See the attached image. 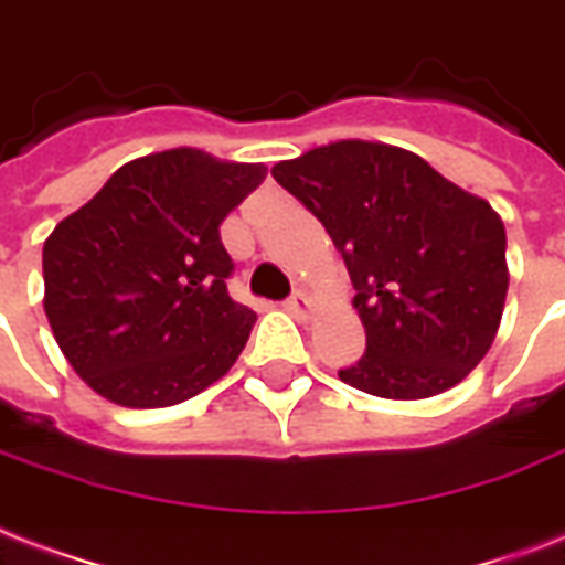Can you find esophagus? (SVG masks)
<instances>
[{
  "label": "esophagus",
  "mask_w": 565,
  "mask_h": 565,
  "mask_svg": "<svg viewBox=\"0 0 565 565\" xmlns=\"http://www.w3.org/2000/svg\"><path fill=\"white\" fill-rule=\"evenodd\" d=\"M286 309L295 315V318L306 321V318H309V312H312V303H309V297H306L303 291H295V295L286 300Z\"/></svg>",
  "instance_id": "obj_1"
}]
</instances>
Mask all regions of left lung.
<instances>
[{"label": "left lung", "instance_id": "obj_1", "mask_svg": "<svg viewBox=\"0 0 565 565\" xmlns=\"http://www.w3.org/2000/svg\"><path fill=\"white\" fill-rule=\"evenodd\" d=\"M270 177L323 223L356 288L365 353L348 386L422 401L487 356L504 315L507 233L498 212L409 150L335 141Z\"/></svg>", "mask_w": 565, "mask_h": 565}]
</instances>
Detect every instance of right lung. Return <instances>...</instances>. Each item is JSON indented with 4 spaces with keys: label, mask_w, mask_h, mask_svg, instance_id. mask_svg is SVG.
Wrapping results in <instances>:
<instances>
[{
    "label": "right lung",
    "mask_w": 565,
    "mask_h": 565,
    "mask_svg": "<svg viewBox=\"0 0 565 565\" xmlns=\"http://www.w3.org/2000/svg\"><path fill=\"white\" fill-rule=\"evenodd\" d=\"M268 168L194 147L126 161L43 244L52 335L96 395L182 404L233 369L256 312L226 291L221 223Z\"/></svg>",
    "instance_id": "1"
}]
</instances>
